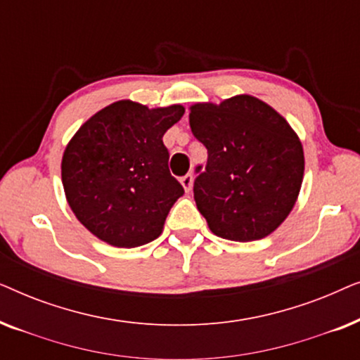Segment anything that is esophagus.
Returning a JSON list of instances; mask_svg holds the SVG:
<instances>
[{
  "label": "esophagus",
  "mask_w": 360,
  "mask_h": 360,
  "mask_svg": "<svg viewBox=\"0 0 360 360\" xmlns=\"http://www.w3.org/2000/svg\"><path fill=\"white\" fill-rule=\"evenodd\" d=\"M180 184L184 185L185 191H186V193H188V191H191V188H193V175H191V174H186L185 176H181Z\"/></svg>",
  "instance_id": "1"
}]
</instances>
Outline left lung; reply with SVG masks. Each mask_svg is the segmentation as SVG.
<instances>
[{
    "instance_id": "8db88e82",
    "label": "left lung",
    "mask_w": 360,
    "mask_h": 360,
    "mask_svg": "<svg viewBox=\"0 0 360 360\" xmlns=\"http://www.w3.org/2000/svg\"><path fill=\"white\" fill-rule=\"evenodd\" d=\"M193 136L208 149L196 167V208L211 233L249 243L287 219L302 188L303 146L293 127L267 103L236 95L190 106Z\"/></svg>"
}]
</instances>
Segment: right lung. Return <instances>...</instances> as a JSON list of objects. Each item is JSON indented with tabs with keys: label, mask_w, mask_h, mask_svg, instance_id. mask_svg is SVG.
I'll return each instance as SVG.
<instances>
[{
	"label": "right lung",
	"mask_w": 360,
	"mask_h": 360,
	"mask_svg": "<svg viewBox=\"0 0 360 360\" xmlns=\"http://www.w3.org/2000/svg\"><path fill=\"white\" fill-rule=\"evenodd\" d=\"M185 108L111 103L83 122L62 157V184L77 219L103 243L139 248L162 234L184 195L162 137Z\"/></svg>",
	"instance_id": "right-lung-1"
}]
</instances>
